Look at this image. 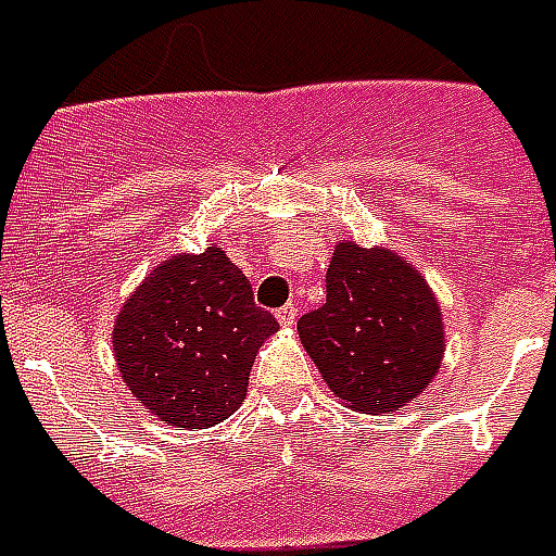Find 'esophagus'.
I'll return each instance as SVG.
<instances>
[{
	"instance_id": "1",
	"label": "esophagus",
	"mask_w": 556,
	"mask_h": 556,
	"mask_svg": "<svg viewBox=\"0 0 556 556\" xmlns=\"http://www.w3.org/2000/svg\"><path fill=\"white\" fill-rule=\"evenodd\" d=\"M277 320H279V326H286V329H291V326H294V323H296V305L294 303L282 305V308H279V312H277Z\"/></svg>"
}]
</instances>
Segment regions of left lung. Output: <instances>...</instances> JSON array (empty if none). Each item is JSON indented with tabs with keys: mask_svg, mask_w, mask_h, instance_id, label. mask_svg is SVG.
I'll return each mask as SVG.
<instances>
[{
	"mask_svg": "<svg viewBox=\"0 0 556 556\" xmlns=\"http://www.w3.org/2000/svg\"><path fill=\"white\" fill-rule=\"evenodd\" d=\"M334 397L357 413H395L430 387L444 323L421 274L387 248L343 242L326 270V303L296 323Z\"/></svg>",
	"mask_w": 556,
	"mask_h": 556,
	"instance_id": "left-lung-1",
	"label": "left lung"
}]
</instances>
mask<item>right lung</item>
<instances>
[{
  "mask_svg": "<svg viewBox=\"0 0 556 556\" xmlns=\"http://www.w3.org/2000/svg\"><path fill=\"white\" fill-rule=\"evenodd\" d=\"M279 329L222 248L178 253L135 288L112 346L138 404L173 427L204 430L248 395L253 357Z\"/></svg>",
  "mask_w": 556,
  "mask_h": 556,
  "instance_id": "add662e5",
  "label": "right lung"
}]
</instances>
